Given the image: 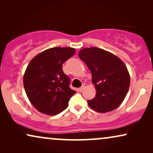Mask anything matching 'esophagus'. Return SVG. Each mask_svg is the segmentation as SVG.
I'll list each match as a JSON object with an SVG mask.
<instances>
[{
  "label": "esophagus",
  "instance_id": "obj_1",
  "mask_svg": "<svg viewBox=\"0 0 153 153\" xmlns=\"http://www.w3.org/2000/svg\"><path fill=\"white\" fill-rule=\"evenodd\" d=\"M86 86H87V84H86V83H83V84L82 85V86L79 88V91H82L86 87Z\"/></svg>",
  "mask_w": 153,
  "mask_h": 153
}]
</instances>
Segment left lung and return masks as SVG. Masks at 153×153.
Wrapping results in <instances>:
<instances>
[{"mask_svg": "<svg viewBox=\"0 0 153 153\" xmlns=\"http://www.w3.org/2000/svg\"><path fill=\"white\" fill-rule=\"evenodd\" d=\"M79 56L92 74L96 95L88 100L90 107L99 113L116 109L126 97L130 84L128 70L116 55L100 48H84Z\"/></svg>", "mask_w": 153, "mask_h": 153, "instance_id": "left-lung-1", "label": "left lung"}]
</instances>
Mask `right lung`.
I'll return each instance as SVG.
<instances>
[{"label": "right lung", "mask_w": 153, "mask_h": 153, "mask_svg": "<svg viewBox=\"0 0 153 153\" xmlns=\"http://www.w3.org/2000/svg\"><path fill=\"white\" fill-rule=\"evenodd\" d=\"M74 53L73 48L53 47L37 54L29 62L24 86L30 103L39 112L54 116L68 106L76 91L70 88V78L62 65Z\"/></svg>", "instance_id": "1"}]
</instances>
